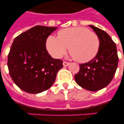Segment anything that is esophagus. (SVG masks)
Returning <instances> with one entry per match:
<instances>
[{
	"instance_id": "esophagus-1",
	"label": "esophagus",
	"mask_w": 124,
	"mask_h": 124,
	"mask_svg": "<svg viewBox=\"0 0 124 124\" xmlns=\"http://www.w3.org/2000/svg\"><path fill=\"white\" fill-rule=\"evenodd\" d=\"M69 65H70V63H69V62H63V66H64V67H67V66H68Z\"/></svg>"
}]
</instances>
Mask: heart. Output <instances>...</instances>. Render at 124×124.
<instances>
[{"instance_id":"obj_1","label":"heart","mask_w":124,"mask_h":124,"mask_svg":"<svg viewBox=\"0 0 124 124\" xmlns=\"http://www.w3.org/2000/svg\"><path fill=\"white\" fill-rule=\"evenodd\" d=\"M46 47L55 58H61L69 48L71 58L85 63L96 56L100 47V40L96 33L87 28H68L59 31L58 38L52 35L48 37Z\"/></svg>"}]
</instances>
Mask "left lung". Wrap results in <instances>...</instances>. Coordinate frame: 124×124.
Instances as JSON below:
<instances>
[{"label":"left lung","instance_id":"left-lung-1","mask_svg":"<svg viewBox=\"0 0 124 124\" xmlns=\"http://www.w3.org/2000/svg\"><path fill=\"white\" fill-rule=\"evenodd\" d=\"M100 40L99 50L93 59L80 65L75 76L78 85L86 90L96 91L106 87L114 77L118 63L115 43L106 31L89 25Z\"/></svg>","mask_w":124,"mask_h":124}]
</instances>
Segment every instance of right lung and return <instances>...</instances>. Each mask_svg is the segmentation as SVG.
Segmentation results:
<instances>
[{
    "label": "right lung",
    "mask_w": 124,
    "mask_h": 124,
    "mask_svg": "<svg viewBox=\"0 0 124 124\" xmlns=\"http://www.w3.org/2000/svg\"><path fill=\"white\" fill-rule=\"evenodd\" d=\"M57 27L37 26L16 37L8 57V67L14 83L22 90L37 94L50 88L62 62L49 54L47 39Z\"/></svg>",
    "instance_id": "1"
}]
</instances>
